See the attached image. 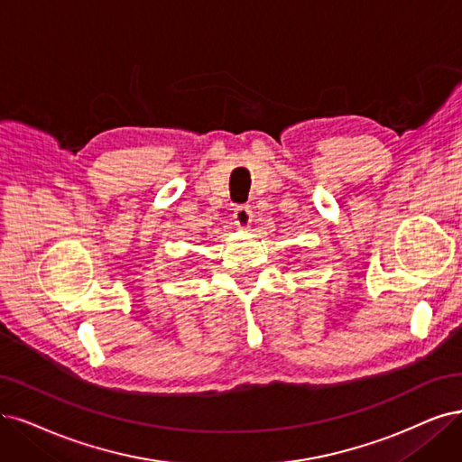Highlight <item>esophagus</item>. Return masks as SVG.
Returning <instances> with one entry per match:
<instances>
[{"mask_svg":"<svg viewBox=\"0 0 462 462\" xmlns=\"http://www.w3.org/2000/svg\"><path fill=\"white\" fill-rule=\"evenodd\" d=\"M251 218H253V211H251L249 205H237V208L234 209V220H236L237 226H242V228L249 226Z\"/></svg>","mask_w":462,"mask_h":462,"instance_id":"obj_1","label":"esophagus"}]
</instances>
